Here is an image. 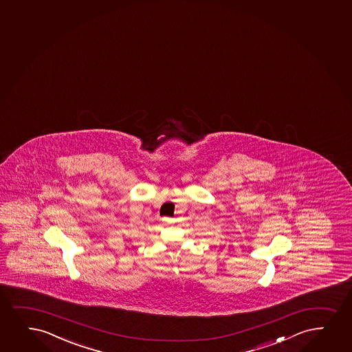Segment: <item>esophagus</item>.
Here are the masks:
<instances>
[{
	"instance_id": "obj_1",
	"label": "esophagus",
	"mask_w": 352,
	"mask_h": 352,
	"mask_svg": "<svg viewBox=\"0 0 352 352\" xmlns=\"http://www.w3.org/2000/svg\"><path fill=\"white\" fill-rule=\"evenodd\" d=\"M162 221H165V224H170V223H173V218L164 217L162 218Z\"/></svg>"
}]
</instances>
